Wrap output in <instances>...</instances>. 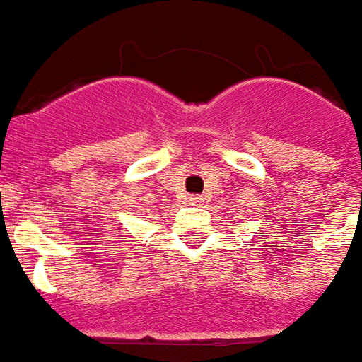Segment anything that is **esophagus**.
Instances as JSON below:
<instances>
[{
    "instance_id": "esophagus-1",
    "label": "esophagus",
    "mask_w": 362,
    "mask_h": 362,
    "mask_svg": "<svg viewBox=\"0 0 362 362\" xmlns=\"http://www.w3.org/2000/svg\"><path fill=\"white\" fill-rule=\"evenodd\" d=\"M189 204H191V206H201L202 204L201 194H191V197H189Z\"/></svg>"
}]
</instances>
